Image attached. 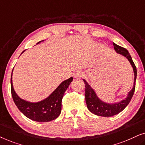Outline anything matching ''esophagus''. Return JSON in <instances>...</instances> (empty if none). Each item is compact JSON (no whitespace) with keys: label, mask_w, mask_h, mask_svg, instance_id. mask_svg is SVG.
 Segmentation results:
<instances>
[{"label":"esophagus","mask_w":145,"mask_h":145,"mask_svg":"<svg viewBox=\"0 0 145 145\" xmlns=\"http://www.w3.org/2000/svg\"><path fill=\"white\" fill-rule=\"evenodd\" d=\"M73 76H74V78H80V77H82L83 76V73L82 72H81V71H76V72L74 73V74H73Z\"/></svg>","instance_id":"34e87169"}]
</instances>
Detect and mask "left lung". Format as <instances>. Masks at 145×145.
<instances>
[{
    "instance_id": "left-lung-1",
    "label": "left lung",
    "mask_w": 145,
    "mask_h": 145,
    "mask_svg": "<svg viewBox=\"0 0 145 145\" xmlns=\"http://www.w3.org/2000/svg\"><path fill=\"white\" fill-rule=\"evenodd\" d=\"M113 45H114V49L116 53L126 57L133 67L135 76L133 86L131 90L128 92L127 96L125 98L121 100L120 102L110 104V103L105 102L103 100H100L99 97L97 96L94 89L86 82L85 79H83V81L85 84V100H86L87 108L90 112L98 116L112 117L122 112L130 102L133 96L135 90L137 68L129 53L126 49L116 44L115 43H113Z\"/></svg>"
}]
</instances>
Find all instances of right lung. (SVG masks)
Masks as SVG:
<instances>
[{"mask_svg":"<svg viewBox=\"0 0 145 145\" xmlns=\"http://www.w3.org/2000/svg\"><path fill=\"white\" fill-rule=\"evenodd\" d=\"M43 41L44 40L39 41L37 44ZM12 72L10 80L11 93L14 102L18 110L27 118L37 122H48L58 118L61 112L62 98L65 91L73 80L72 77L71 76L67 80L63 81L44 100L37 102H30L22 99L15 92L12 84Z\"/></svg>","mask_w":145,"mask_h":145,"instance_id":"right-lung-1","label":"right lung"}]
</instances>
